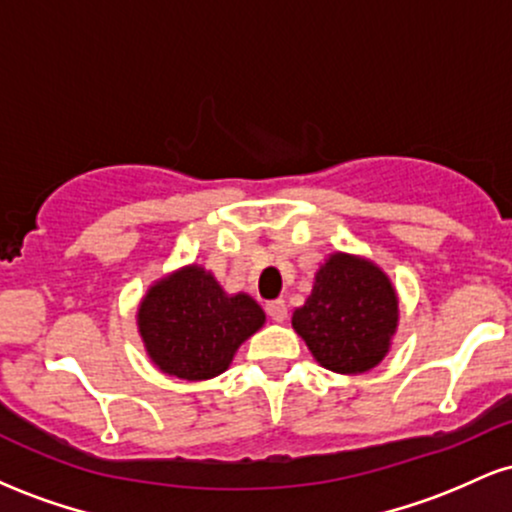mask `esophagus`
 <instances>
[{
	"mask_svg": "<svg viewBox=\"0 0 512 512\" xmlns=\"http://www.w3.org/2000/svg\"><path fill=\"white\" fill-rule=\"evenodd\" d=\"M267 313H269V317H272L274 322H284L286 320V313H289V308H286L284 298H276V301H269L267 303Z\"/></svg>",
	"mask_w": 512,
	"mask_h": 512,
	"instance_id": "obj_1",
	"label": "esophagus"
}]
</instances>
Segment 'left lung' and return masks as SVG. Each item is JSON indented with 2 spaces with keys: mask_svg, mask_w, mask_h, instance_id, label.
<instances>
[{
  "mask_svg": "<svg viewBox=\"0 0 512 512\" xmlns=\"http://www.w3.org/2000/svg\"><path fill=\"white\" fill-rule=\"evenodd\" d=\"M291 325L322 368L366 373L392 346L399 325L397 289L368 257L332 252L315 272L310 296L293 310Z\"/></svg>",
  "mask_w": 512,
  "mask_h": 512,
  "instance_id": "obj_1",
  "label": "left lung"
}]
</instances>
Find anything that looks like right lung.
<instances>
[{"mask_svg": "<svg viewBox=\"0 0 512 512\" xmlns=\"http://www.w3.org/2000/svg\"><path fill=\"white\" fill-rule=\"evenodd\" d=\"M267 320L248 293H226L202 264H185L144 293L137 330L151 363L180 380H211Z\"/></svg>", "mask_w": 512, "mask_h": 512, "instance_id": "obj_1", "label": "right lung"}]
</instances>
